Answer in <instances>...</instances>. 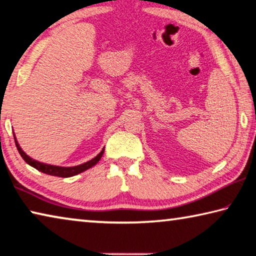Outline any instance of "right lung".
Listing matches in <instances>:
<instances>
[{"mask_svg":"<svg viewBox=\"0 0 256 256\" xmlns=\"http://www.w3.org/2000/svg\"><path fill=\"white\" fill-rule=\"evenodd\" d=\"M14 142H16V148H18V152L20 153V156H22V158L28 163L29 166H34V168H35V169H37L38 171H42V172H44L46 174H51V176H56V177H62V178L72 177V176H76L78 174L82 172V171L90 169V168L95 166L96 163H98L100 160V158H102L103 153H104V150H102V152H100L98 156H95L93 160H90L88 162L84 163V164L77 166H70V168L56 166L45 164V163H40L38 161L32 160V158H29L27 154L24 153L22 148H20L18 142L16 140V137H14Z\"/></svg>","mask_w":256,"mask_h":256,"instance_id":"1","label":"right lung"}]
</instances>
